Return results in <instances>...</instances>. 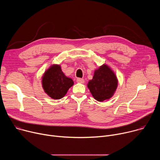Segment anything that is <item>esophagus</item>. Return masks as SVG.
<instances>
[{"label":"esophagus","instance_id":"34e87169","mask_svg":"<svg viewBox=\"0 0 160 160\" xmlns=\"http://www.w3.org/2000/svg\"><path fill=\"white\" fill-rule=\"evenodd\" d=\"M77 82H78V83H84V80L83 78H77Z\"/></svg>","mask_w":160,"mask_h":160}]
</instances>
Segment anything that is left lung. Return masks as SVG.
<instances>
[{
	"mask_svg": "<svg viewBox=\"0 0 160 160\" xmlns=\"http://www.w3.org/2000/svg\"><path fill=\"white\" fill-rule=\"evenodd\" d=\"M117 85L115 75L108 66L104 64L95 71L92 80L88 82V88L95 99L103 101L112 97Z\"/></svg>",
	"mask_w": 160,
	"mask_h": 160,
	"instance_id": "1",
	"label": "left lung"
}]
</instances>
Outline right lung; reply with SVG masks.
I'll use <instances>...</instances> for the list:
<instances>
[{"label": "right lung", "mask_w": 160, "mask_h": 160, "mask_svg": "<svg viewBox=\"0 0 160 160\" xmlns=\"http://www.w3.org/2000/svg\"><path fill=\"white\" fill-rule=\"evenodd\" d=\"M73 85V81L64 75L59 65H53L49 68L42 78L44 91L54 99L64 97Z\"/></svg>", "instance_id": "right-lung-1"}]
</instances>
